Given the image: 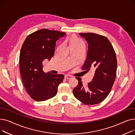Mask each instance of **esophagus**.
Here are the masks:
<instances>
[{"instance_id": "esophagus-1", "label": "esophagus", "mask_w": 135, "mask_h": 135, "mask_svg": "<svg viewBox=\"0 0 135 135\" xmlns=\"http://www.w3.org/2000/svg\"><path fill=\"white\" fill-rule=\"evenodd\" d=\"M72 78V76H70L69 75H68V74H66L65 75V79H71Z\"/></svg>"}]
</instances>
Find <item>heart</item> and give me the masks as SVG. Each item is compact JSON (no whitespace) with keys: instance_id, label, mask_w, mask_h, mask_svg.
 Wrapping results in <instances>:
<instances>
[{"instance_id":"1","label":"heart","mask_w":135,"mask_h":135,"mask_svg":"<svg viewBox=\"0 0 135 135\" xmlns=\"http://www.w3.org/2000/svg\"><path fill=\"white\" fill-rule=\"evenodd\" d=\"M83 43L81 40H80L79 39H78L76 37H73L69 41V47H77L81 45H83Z\"/></svg>"}]
</instances>
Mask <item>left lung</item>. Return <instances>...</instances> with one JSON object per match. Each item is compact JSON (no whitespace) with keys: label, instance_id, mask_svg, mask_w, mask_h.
I'll return each mask as SVG.
<instances>
[{"label":"left lung","instance_id":"obj_1","mask_svg":"<svg viewBox=\"0 0 135 135\" xmlns=\"http://www.w3.org/2000/svg\"><path fill=\"white\" fill-rule=\"evenodd\" d=\"M88 44L87 57L82 70L95 69V75L88 87H83L81 79L76 77L78 84L73 89V95L85 104L100 103L110 93L114 83L117 60L115 51L110 42L103 35L93 33H79Z\"/></svg>","mask_w":135,"mask_h":135}]
</instances>
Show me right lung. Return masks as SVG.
Returning <instances> with one entry per match:
<instances>
[{
    "instance_id": "add662e5",
    "label": "right lung",
    "mask_w": 135,
    "mask_h": 135,
    "mask_svg": "<svg viewBox=\"0 0 135 135\" xmlns=\"http://www.w3.org/2000/svg\"><path fill=\"white\" fill-rule=\"evenodd\" d=\"M66 33L42 29L28 35L21 49L20 69L24 86L34 100L46 101L57 94L63 74L45 73L42 61L50 60L55 54L56 42Z\"/></svg>"
}]
</instances>
